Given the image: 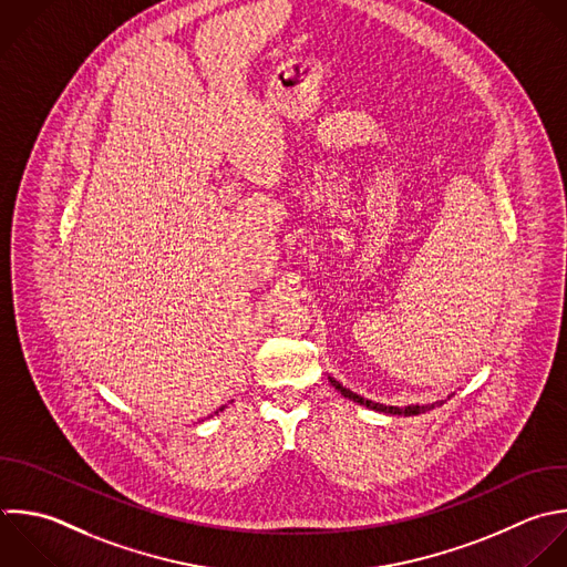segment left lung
<instances>
[{
    "label": "left lung",
    "instance_id": "8db88e82",
    "mask_svg": "<svg viewBox=\"0 0 567 567\" xmlns=\"http://www.w3.org/2000/svg\"><path fill=\"white\" fill-rule=\"evenodd\" d=\"M330 379V383L346 396V399H350V401H354V403H361V405H365V408H370V410H377V412H388V414H405V416H412V414H421V412H427V410H432L436 403H432V405H408V408H396V405H383V403H374V401H368V399H363V396H359V394H354L352 390H348V388H343L337 379H332V377H328ZM441 405V403H439Z\"/></svg>",
    "mask_w": 567,
    "mask_h": 567
}]
</instances>
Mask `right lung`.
<instances>
[{"label":"right lung","mask_w":567,"mask_h":567,"mask_svg":"<svg viewBox=\"0 0 567 567\" xmlns=\"http://www.w3.org/2000/svg\"><path fill=\"white\" fill-rule=\"evenodd\" d=\"M224 408H226V405H224ZM224 408H219V410H224Z\"/></svg>","instance_id":"1"}]
</instances>
